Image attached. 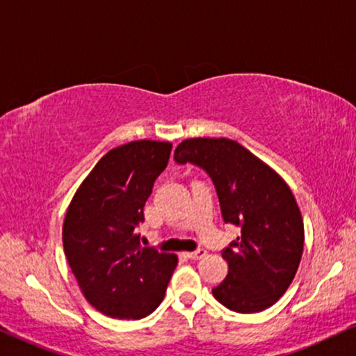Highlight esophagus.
<instances>
[{
  "instance_id": "34e87169",
  "label": "esophagus",
  "mask_w": 356,
  "mask_h": 356,
  "mask_svg": "<svg viewBox=\"0 0 356 356\" xmlns=\"http://www.w3.org/2000/svg\"><path fill=\"white\" fill-rule=\"evenodd\" d=\"M206 254H207L206 250H197V251L188 252V257H189V259H193V261H197V259H202V257Z\"/></svg>"
}]
</instances>
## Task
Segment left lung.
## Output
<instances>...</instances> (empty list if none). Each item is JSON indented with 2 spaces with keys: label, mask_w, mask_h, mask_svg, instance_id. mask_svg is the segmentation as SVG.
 I'll list each match as a JSON object with an SVG mask.
<instances>
[{
  "label": "left lung",
  "mask_w": 356,
  "mask_h": 356,
  "mask_svg": "<svg viewBox=\"0 0 356 356\" xmlns=\"http://www.w3.org/2000/svg\"><path fill=\"white\" fill-rule=\"evenodd\" d=\"M175 160L199 165L211 175L223 220L241 228L222 252L228 275L212 290L216 300L238 313L269 308L290 286L303 256V217L289 184L227 138L184 139L175 149Z\"/></svg>",
  "instance_id": "left-lung-1"
}]
</instances>
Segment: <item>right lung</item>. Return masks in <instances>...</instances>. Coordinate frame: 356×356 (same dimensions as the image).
Instances as JSON below:
<instances>
[{
    "label": "right lung",
    "mask_w": 356,
    "mask_h": 356,
    "mask_svg": "<svg viewBox=\"0 0 356 356\" xmlns=\"http://www.w3.org/2000/svg\"><path fill=\"white\" fill-rule=\"evenodd\" d=\"M172 144L133 140L106 152L79 184L63 248L86 300L110 318L140 319L162 303L178 256L139 245L136 227Z\"/></svg>",
    "instance_id": "add662e5"
}]
</instances>
